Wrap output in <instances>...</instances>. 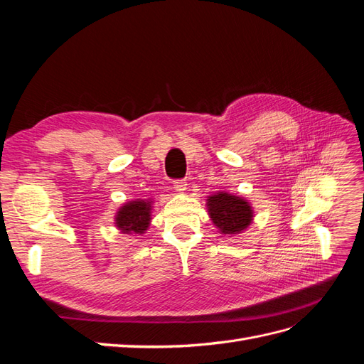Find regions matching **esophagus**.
<instances>
[{
	"label": "esophagus",
	"mask_w": 364,
	"mask_h": 364,
	"mask_svg": "<svg viewBox=\"0 0 364 364\" xmlns=\"http://www.w3.org/2000/svg\"><path fill=\"white\" fill-rule=\"evenodd\" d=\"M173 186H174V190L178 191L179 194H183V193L186 191V182L182 181V179L174 181V182H173Z\"/></svg>",
	"instance_id": "34e87169"
}]
</instances>
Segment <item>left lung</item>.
<instances>
[{"label":"left lung","instance_id":"obj_1","mask_svg":"<svg viewBox=\"0 0 364 364\" xmlns=\"http://www.w3.org/2000/svg\"><path fill=\"white\" fill-rule=\"evenodd\" d=\"M209 218L220 232L225 235H237L253 222V209L250 203L235 194L228 191H218L206 199Z\"/></svg>","mask_w":364,"mask_h":364}]
</instances>
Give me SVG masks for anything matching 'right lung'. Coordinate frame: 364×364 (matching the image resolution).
<instances>
[{
  "instance_id": "1",
  "label": "right lung",
  "mask_w": 364,
  "mask_h": 364,
  "mask_svg": "<svg viewBox=\"0 0 364 364\" xmlns=\"http://www.w3.org/2000/svg\"><path fill=\"white\" fill-rule=\"evenodd\" d=\"M151 199H135L118 208L115 226L121 234H144L151 222Z\"/></svg>"
}]
</instances>
